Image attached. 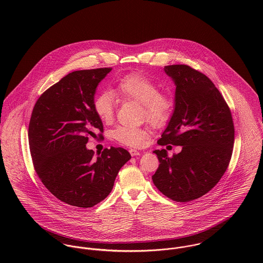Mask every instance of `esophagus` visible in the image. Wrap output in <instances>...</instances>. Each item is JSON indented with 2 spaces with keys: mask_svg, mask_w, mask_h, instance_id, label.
I'll return each mask as SVG.
<instances>
[{
  "mask_svg": "<svg viewBox=\"0 0 263 263\" xmlns=\"http://www.w3.org/2000/svg\"><path fill=\"white\" fill-rule=\"evenodd\" d=\"M129 154L134 157V156H139V155H141V153L139 152V151L135 150V149H130L129 150Z\"/></svg>",
  "mask_w": 263,
  "mask_h": 263,
  "instance_id": "obj_1",
  "label": "esophagus"
}]
</instances>
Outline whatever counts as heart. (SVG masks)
Here are the masks:
<instances>
[{"instance_id": "heart-1", "label": "heart", "mask_w": 263, "mask_h": 263, "mask_svg": "<svg viewBox=\"0 0 263 263\" xmlns=\"http://www.w3.org/2000/svg\"><path fill=\"white\" fill-rule=\"evenodd\" d=\"M115 93L121 100L142 104L144 116L155 127L166 125L172 116L174 108L172 95L161 90L154 80L146 76L139 73L123 76L115 85ZM115 106V100L109 92L99 93L93 101L94 111L103 122L112 120ZM148 136V130L144 127L121 125L112 130L113 139L128 147H141Z\"/></svg>"}]
</instances>
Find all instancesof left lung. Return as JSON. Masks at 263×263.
<instances>
[{"mask_svg":"<svg viewBox=\"0 0 263 263\" xmlns=\"http://www.w3.org/2000/svg\"><path fill=\"white\" fill-rule=\"evenodd\" d=\"M176 85L175 109L158 145L182 146L169 157L154 151L160 165L155 186L175 201L187 202L208 193L229 166L235 138L232 113L223 95L204 75L186 65L164 68Z\"/></svg>","mask_w":263,"mask_h":263,"instance_id":"obj_1","label":"left lung"}]
</instances>
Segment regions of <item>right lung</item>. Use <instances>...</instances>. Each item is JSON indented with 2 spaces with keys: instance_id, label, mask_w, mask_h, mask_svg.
Segmentation results:
<instances>
[{
  "instance_id": "right-lung-1",
  "label": "right lung",
  "mask_w": 263,
  "mask_h": 263,
  "mask_svg": "<svg viewBox=\"0 0 263 263\" xmlns=\"http://www.w3.org/2000/svg\"><path fill=\"white\" fill-rule=\"evenodd\" d=\"M111 68L72 72L38 98L28 127L34 169L58 199L92 208L110 193L119 169L130 159L123 148L104 149L97 158L89 137L103 138V124L93 108L99 82Z\"/></svg>"
}]
</instances>
